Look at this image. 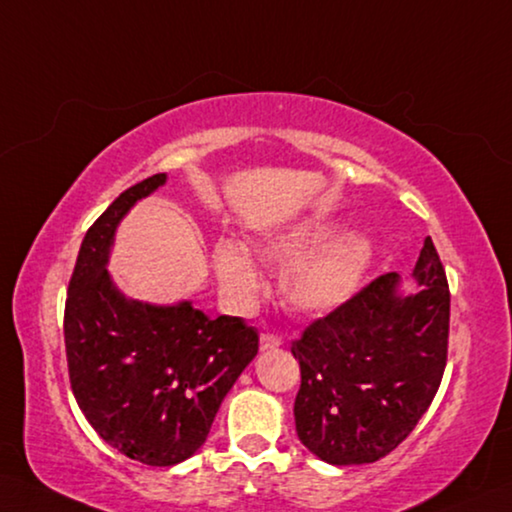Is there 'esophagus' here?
<instances>
[{"label":"esophagus","instance_id":"obj_1","mask_svg":"<svg viewBox=\"0 0 512 512\" xmlns=\"http://www.w3.org/2000/svg\"><path fill=\"white\" fill-rule=\"evenodd\" d=\"M281 346V337H276L272 333H263L261 335V351H274V348Z\"/></svg>","mask_w":512,"mask_h":512}]
</instances>
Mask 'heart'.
I'll list each match as a JSON object with an SVG mask.
<instances>
[{
	"instance_id": "b5f03b06",
	"label": "heart",
	"mask_w": 512,
	"mask_h": 512,
	"mask_svg": "<svg viewBox=\"0 0 512 512\" xmlns=\"http://www.w3.org/2000/svg\"><path fill=\"white\" fill-rule=\"evenodd\" d=\"M335 224L306 220L265 242V256L288 263L281 276L285 301L301 312H328L342 306L360 288L371 261V242L348 231L328 238ZM215 267L224 288L247 299L261 288V272L245 247L222 242L215 251Z\"/></svg>"
}]
</instances>
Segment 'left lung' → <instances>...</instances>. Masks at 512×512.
Instances as JSON below:
<instances>
[{
  "mask_svg": "<svg viewBox=\"0 0 512 512\" xmlns=\"http://www.w3.org/2000/svg\"><path fill=\"white\" fill-rule=\"evenodd\" d=\"M414 276L420 288L409 297L396 272L378 276L292 342L297 434L321 461H380L432 405L447 364L450 285L429 236Z\"/></svg>",
  "mask_w": 512,
  "mask_h": 512,
  "instance_id": "1",
  "label": "left lung"
}]
</instances>
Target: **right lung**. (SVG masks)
<instances>
[{
  "label": "right lung",
  "mask_w": 512,
  "mask_h": 512,
  "mask_svg": "<svg viewBox=\"0 0 512 512\" xmlns=\"http://www.w3.org/2000/svg\"><path fill=\"white\" fill-rule=\"evenodd\" d=\"M166 182L123 191L87 229L65 301V348L76 402L98 436L132 461L168 468L204 445L220 402L258 353L256 328L209 319L191 303L128 301L105 270L130 206Z\"/></svg>",
  "instance_id": "obj_1"
}]
</instances>
